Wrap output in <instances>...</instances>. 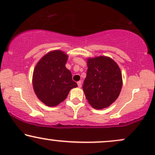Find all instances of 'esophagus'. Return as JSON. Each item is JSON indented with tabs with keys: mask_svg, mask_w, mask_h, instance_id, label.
Instances as JSON below:
<instances>
[{
	"mask_svg": "<svg viewBox=\"0 0 155 155\" xmlns=\"http://www.w3.org/2000/svg\"><path fill=\"white\" fill-rule=\"evenodd\" d=\"M78 87H79V88H81V86H82V82H81V81H78Z\"/></svg>",
	"mask_w": 155,
	"mask_h": 155,
	"instance_id": "1",
	"label": "esophagus"
}]
</instances>
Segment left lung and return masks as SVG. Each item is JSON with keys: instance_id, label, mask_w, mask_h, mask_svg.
Masks as SVG:
<instances>
[{"instance_id": "left-lung-1", "label": "left lung", "mask_w": 155, "mask_h": 155, "mask_svg": "<svg viewBox=\"0 0 155 155\" xmlns=\"http://www.w3.org/2000/svg\"><path fill=\"white\" fill-rule=\"evenodd\" d=\"M87 74L83 85L85 98L97 110L110 106L121 91L123 79L120 67L107 56L88 58Z\"/></svg>"}]
</instances>
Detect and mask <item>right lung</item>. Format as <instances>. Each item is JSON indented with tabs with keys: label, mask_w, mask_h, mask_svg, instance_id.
<instances>
[{
	"label": "right lung",
	"mask_w": 155,
	"mask_h": 155,
	"mask_svg": "<svg viewBox=\"0 0 155 155\" xmlns=\"http://www.w3.org/2000/svg\"><path fill=\"white\" fill-rule=\"evenodd\" d=\"M68 56L59 50L52 51L40 59L34 69L32 85L37 97L48 107L64 100L72 88L78 86L66 68Z\"/></svg>",
	"instance_id": "obj_1"
}]
</instances>
